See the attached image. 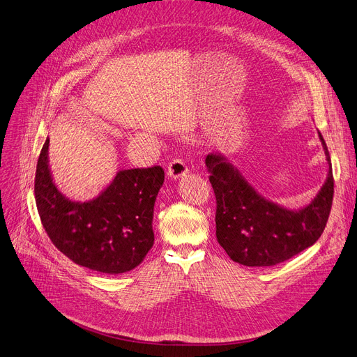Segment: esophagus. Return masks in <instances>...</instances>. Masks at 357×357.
<instances>
[{"label": "esophagus", "instance_id": "esophagus-1", "mask_svg": "<svg viewBox=\"0 0 357 357\" xmlns=\"http://www.w3.org/2000/svg\"><path fill=\"white\" fill-rule=\"evenodd\" d=\"M189 173V168L183 160H173L168 164V176L171 178H181Z\"/></svg>", "mask_w": 357, "mask_h": 357}]
</instances>
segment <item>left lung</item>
Here are the masks:
<instances>
[{
  "label": "left lung",
  "mask_w": 357,
  "mask_h": 357,
  "mask_svg": "<svg viewBox=\"0 0 357 357\" xmlns=\"http://www.w3.org/2000/svg\"><path fill=\"white\" fill-rule=\"evenodd\" d=\"M328 174L310 204L284 208L264 197L220 152L206 155L205 165L217 197V240L234 262L246 266H273L310 248L321 237L333 205L331 158L318 132Z\"/></svg>",
  "instance_id": "8db88e82"
}]
</instances>
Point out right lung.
Segmentation results:
<instances>
[{"label":"right lung","instance_id":"1","mask_svg":"<svg viewBox=\"0 0 357 357\" xmlns=\"http://www.w3.org/2000/svg\"><path fill=\"white\" fill-rule=\"evenodd\" d=\"M48 148L47 137L36 165L35 199L54 246L96 273L116 275L136 268L153 246V205L164 184V169H120L101 193L80 202L56 188Z\"/></svg>","mask_w":357,"mask_h":357}]
</instances>
